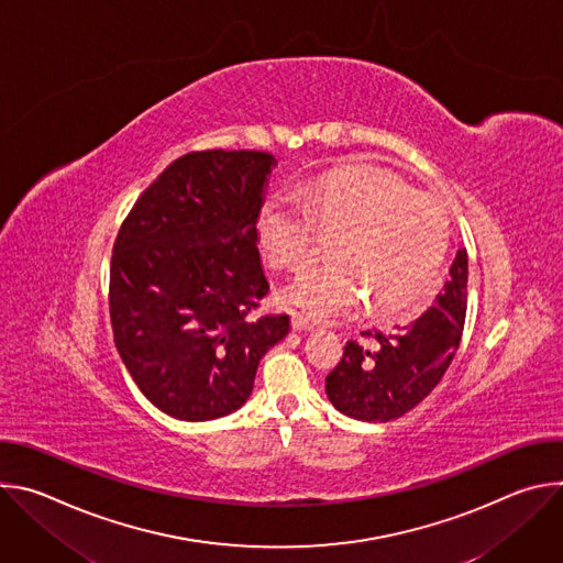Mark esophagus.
I'll return each instance as SVG.
<instances>
[{
	"label": "esophagus",
	"instance_id": "1",
	"mask_svg": "<svg viewBox=\"0 0 563 563\" xmlns=\"http://www.w3.org/2000/svg\"><path fill=\"white\" fill-rule=\"evenodd\" d=\"M291 328H294V332H311L313 323H309V320L300 313H291Z\"/></svg>",
	"mask_w": 563,
	"mask_h": 563
}]
</instances>
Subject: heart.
<instances>
[{"instance_id":"obj_1","label":"heart","mask_w":563,"mask_h":563,"mask_svg":"<svg viewBox=\"0 0 563 563\" xmlns=\"http://www.w3.org/2000/svg\"><path fill=\"white\" fill-rule=\"evenodd\" d=\"M319 233H334L332 263L294 278L280 300L330 320L369 298L374 313L412 307L434 283L448 245L443 209L406 183L367 169L325 176L296 198L276 196L258 213L265 258L278 269H302Z\"/></svg>"}]
</instances>
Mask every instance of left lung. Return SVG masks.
Instances as JSON below:
<instances>
[{"instance_id":"1","label":"left lung","mask_w":563,"mask_h":563,"mask_svg":"<svg viewBox=\"0 0 563 563\" xmlns=\"http://www.w3.org/2000/svg\"><path fill=\"white\" fill-rule=\"evenodd\" d=\"M467 307V252L461 247L441 294L408 325L374 332V341H347L325 391L345 417L385 423L404 417L439 385L463 334ZM372 336V332H363Z\"/></svg>"}]
</instances>
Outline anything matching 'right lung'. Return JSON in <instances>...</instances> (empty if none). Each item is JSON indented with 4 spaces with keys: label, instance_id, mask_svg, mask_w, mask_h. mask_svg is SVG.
Instances as JSON below:
<instances>
[{
    "label": "right lung",
    "instance_id": "1",
    "mask_svg": "<svg viewBox=\"0 0 563 563\" xmlns=\"http://www.w3.org/2000/svg\"><path fill=\"white\" fill-rule=\"evenodd\" d=\"M276 157L200 151L137 198L111 258V325L122 363L151 404L180 421L243 408L261 358L289 316H254L269 283L256 220Z\"/></svg>",
    "mask_w": 563,
    "mask_h": 563
}]
</instances>
